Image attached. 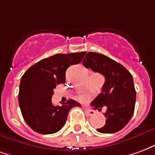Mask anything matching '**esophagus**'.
Segmentation results:
<instances>
[{"mask_svg":"<svg viewBox=\"0 0 155 155\" xmlns=\"http://www.w3.org/2000/svg\"><path fill=\"white\" fill-rule=\"evenodd\" d=\"M84 113H85V114L88 116H94L95 113L94 111L89 109V108H84Z\"/></svg>","mask_w":155,"mask_h":155,"instance_id":"34e87169","label":"esophagus"}]
</instances>
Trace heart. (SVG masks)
Segmentation results:
<instances>
[{"label":"heart","instance_id":"heart-1","mask_svg":"<svg viewBox=\"0 0 155 155\" xmlns=\"http://www.w3.org/2000/svg\"><path fill=\"white\" fill-rule=\"evenodd\" d=\"M79 98H80V100H81V101L84 100V96H82V95L79 96Z\"/></svg>","mask_w":155,"mask_h":155}]
</instances>
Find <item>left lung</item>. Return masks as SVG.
<instances>
[{
    "mask_svg": "<svg viewBox=\"0 0 155 155\" xmlns=\"http://www.w3.org/2000/svg\"><path fill=\"white\" fill-rule=\"evenodd\" d=\"M83 65L105 77L102 92L91 103L98 111L103 107L107 108L104 113L106 122L97 130L117 132L129 122L135 110L136 92L132 75L120 63L97 52H88Z\"/></svg>",
    "mask_w": 155,
    "mask_h": 155,
    "instance_id": "obj_1",
    "label": "left lung"
}]
</instances>
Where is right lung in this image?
I'll return each instance as SVG.
<instances>
[{
    "label": "right lung",
    "instance_id": "add662e5",
    "mask_svg": "<svg viewBox=\"0 0 155 155\" xmlns=\"http://www.w3.org/2000/svg\"><path fill=\"white\" fill-rule=\"evenodd\" d=\"M85 51L56 54L42 59L28 69L21 78L18 98L23 117L34 131L43 135L60 130L70 110L81 104L73 99L55 106L51 103L53 89L66 82L69 66L81 62Z\"/></svg>",
    "mask_w": 155,
    "mask_h": 155
}]
</instances>
